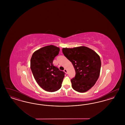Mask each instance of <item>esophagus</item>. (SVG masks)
<instances>
[{
    "mask_svg": "<svg viewBox=\"0 0 125 125\" xmlns=\"http://www.w3.org/2000/svg\"><path fill=\"white\" fill-rule=\"evenodd\" d=\"M64 71L66 73H67V69H64Z\"/></svg>",
    "mask_w": 125,
    "mask_h": 125,
    "instance_id": "1",
    "label": "esophagus"
}]
</instances>
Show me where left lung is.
<instances>
[{"label": "left lung", "mask_w": 125, "mask_h": 125, "mask_svg": "<svg viewBox=\"0 0 125 125\" xmlns=\"http://www.w3.org/2000/svg\"><path fill=\"white\" fill-rule=\"evenodd\" d=\"M63 53L70 60L75 71V76L71 80L75 91L84 93L95 84L100 73L101 61L94 51L86 46L63 48Z\"/></svg>", "instance_id": "8db88e82"}]
</instances>
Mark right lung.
I'll use <instances>...</instances> for the list:
<instances>
[{
	"label": "right lung",
	"mask_w": 125,
	"mask_h": 125,
	"mask_svg": "<svg viewBox=\"0 0 125 125\" xmlns=\"http://www.w3.org/2000/svg\"><path fill=\"white\" fill-rule=\"evenodd\" d=\"M60 50V48L53 45L46 46L35 51L30 60V68L36 82L48 92L60 89L65 76V73L53 64Z\"/></svg>",
	"instance_id": "obj_1"
}]
</instances>
